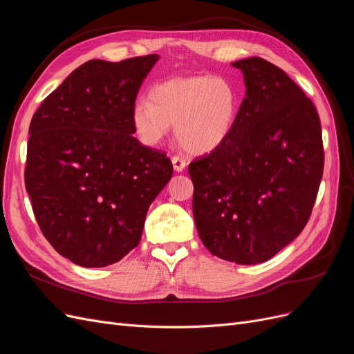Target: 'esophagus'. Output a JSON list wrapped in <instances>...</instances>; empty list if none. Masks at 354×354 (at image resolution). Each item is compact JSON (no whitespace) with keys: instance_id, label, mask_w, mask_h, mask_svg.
Returning a JSON list of instances; mask_svg holds the SVG:
<instances>
[{"instance_id":"esophagus-1","label":"esophagus","mask_w":354,"mask_h":354,"mask_svg":"<svg viewBox=\"0 0 354 354\" xmlns=\"http://www.w3.org/2000/svg\"><path fill=\"white\" fill-rule=\"evenodd\" d=\"M171 162H173V167H174V171H177V173H181L187 165L186 160H183V158H180V156H173Z\"/></svg>"}]
</instances>
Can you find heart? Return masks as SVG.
<instances>
[{"mask_svg":"<svg viewBox=\"0 0 354 354\" xmlns=\"http://www.w3.org/2000/svg\"><path fill=\"white\" fill-rule=\"evenodd\" d=\"M149 100L131 109V127L140 143L155 148L174 126L178 143L189 153H211L233 131L240 96L223 76L173 77L153 84Z\"/></svg>","mask_w":354,"mask_h":354,"instance_id":"1","label":"heart"}]
</instances>
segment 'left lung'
<instances>
[{"mask_svg": "<svg viewBox=\"0 0 354 354\" xmlns=\"http://www.w3.org/2000/svg\"><path fill=\"white\" fill-rule=\"evenodd\" d=\"M246 98L224 145L189 165L193 216L212 254L239 265L271 259L308 224L324 173L319 115L286 71L239 59Z\"/></svg>", "mask_w": 354, "mask_h": 354, "instance_id": "8db88e82", "label": "left lung"}]
</instances>
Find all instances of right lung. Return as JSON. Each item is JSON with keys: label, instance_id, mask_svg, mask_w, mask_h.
<instances>
[{"label": "right lung", "instance_id": "add662e5", "mask_svg": "<svg viewBox=\"0 0 354 354\" xmlns=\"http://www.w3.org/2000/svg\"><path fill=\"white\" fill-rule=\"evenodd\" d=\"M158 59L86 61L30 121L24 185L32 209L51 246L79 266L111 265L135 249L173 176L162 151L133 138L130 118Z\"/></svg>", "mask_w": 354, "mask_h": 354}]
</instances>
